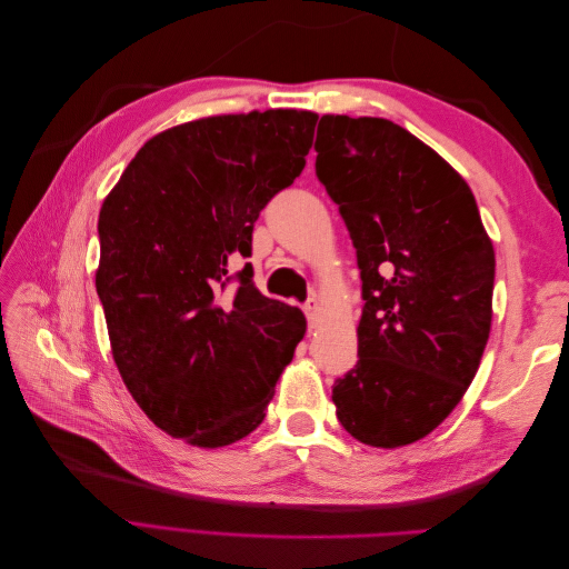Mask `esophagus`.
<instances>
[{"label":"esophagus","instance_id":"obj_1","mask_svg":"<svg viewBox=\"0 0 569 569\" xmlns=\"http://www.w3.org/2000/svg\"><path fill=\"white\" fill-rule=\"evenodd\" d=\"M303 311H306V320H308V327H316L318 325V320H320V303L316 301V299H311L308 301L306 306H303Z\"/></svg>","mask_w":569,"mask_h":569}]
</instances>
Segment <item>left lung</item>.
Segmentation results:
<instances>
[{
	"label": "left lung",
	"mask_w": 569,
	"mask_h": 569,
	"mask_svg": "<svg viewBox=\"0 0 569 569\" xmlns=\"http://www.w3.org/2000/svg\"><path fill=\"white\" fill-rule=\"evenodd\" d=\"M316 173L353 239L358 363L332 389L360 443L399 449L451 416L491 332L496 256L472 189L387 118L327 113Z\"/></svg>",
	"instance_id": "1"
}]
</instances>
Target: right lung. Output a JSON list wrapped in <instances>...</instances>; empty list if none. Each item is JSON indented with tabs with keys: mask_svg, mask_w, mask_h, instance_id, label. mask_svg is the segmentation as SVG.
Here are the masks:
<instances>
[{
	"mask_svg": "<svg viewBox=\"0 0 569 569\" xmlns=\"http://www.w3.org/2000/svg\"><path fill=\"white\" fill-rule=\"evenodd\" d=\"M318 113L209 116L153 134L99 211L97 295L116 368L166 435L220 449L263 422L303 339L295 306L263 297L251 266L218 303L228 258L251 253L263 206L306 166Z\"/></svg>",
	"mask_w": 569,
	"mask_h": 569,
	"instance_id": "add662e5",
	"label": "right lung"
}]
</instances>
